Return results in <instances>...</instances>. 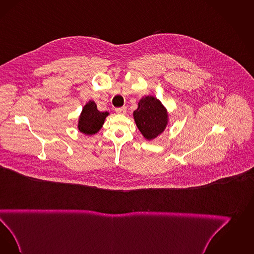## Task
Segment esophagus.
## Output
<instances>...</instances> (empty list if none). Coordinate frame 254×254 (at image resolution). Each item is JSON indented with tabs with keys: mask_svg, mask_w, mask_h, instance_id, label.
<instances>
[{
	"mask_svg": "<svg viewBox=\"0 0 254 254\" xmlns=\"http://www.w3.org/2000/svg\"><path fill=\"white\" fill-rule=\"evenodd\" d=\"M115 112L117 113V114H125L127 113V107H121V108H116L115 109Z\"/></svg>",
	"mask_w": 254,
	"mask_h": 254,
	"instance_id": "1",
	"label": "esophagus"
}]
</instances>
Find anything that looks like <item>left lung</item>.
<instances>
[{"instance_id": "8db88e82", "label": "left lung", "mask_w": 254, "mask_h": 254, "mask_svg": "<svg viewBox=\"0 0 254 254\" xmlns=\"http://www.w3.org/2000/svg\"><path fill=\"white\" fill-rule=\"evenodd\" d=\"M133 115L139 130L147 140L157 138L166 127L168 122L166 110L154 96L142 97Z\"/></svg>"}]
</instances>
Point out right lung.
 Listing matches in <instances>:
<instances>
[{
  "label": "right lung",
  "instance_id": "obj_1",
  "mask_svg": "<svg viewBox=\"0 0 254 254\" xmlns=\"http://www.w3.org/2000/svg\"><path fill=\"white\" fill-rule=\"evenodd\" d=\"M108 113L99 112L96 109V103L94 101H89L84 106L82 113L79 116V131L86 134L93 135L100 129L104 124L105 118L108 116Z\"/></svg>",
  "mask_w": 254,
  "mask_h": 254
}]
</instances>
